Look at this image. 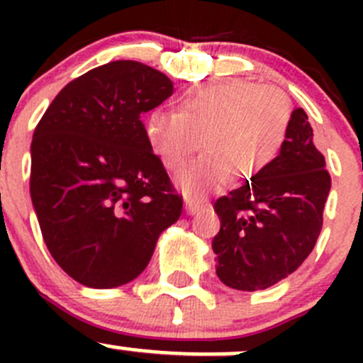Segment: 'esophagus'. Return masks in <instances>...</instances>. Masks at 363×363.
Wrapping results in <instances>:
<instances>
[{
	"label": "esophagus",
	"mask_w": 363,
	"mask_h": 363,
	"mask_svg": "<svg viewBox=\"0 0 363 363\" xmlns=\"http://www.w3.org/2000/svg\"><path fill=\"white\" fill-rule=\"evenodd\" d=\"M203 202L202 200H193V199H188L186 200V211L189 212V214H195L196 211H199L200 207H202Z\"/></svg>",
	"instance_id": "34e87169"
}]
</instances>
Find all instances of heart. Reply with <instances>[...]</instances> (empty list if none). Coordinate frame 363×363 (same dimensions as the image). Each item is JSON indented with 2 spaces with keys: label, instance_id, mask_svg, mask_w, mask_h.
Here are the masks:
<instances>
[{
  "label": "heart",
  "instance_id": "b5f03b06",
  "mask_svg": "<svg viewBox=\"0 0 363 363\" xmlns=\"http://www.w3.org/2000/svg\"><path fill=\"white\" fill-rule=\"evenodd\" d=\"M291 100L281 87L232 79L186 93L179 112L155 108L144 133L164 168L177 172L202 144L205 155L175 179L184 195L250 181L279 155L290 130Z\"/></svg>",
  "mask_w": 363,
  "mask_h": 363
}]
</instances>
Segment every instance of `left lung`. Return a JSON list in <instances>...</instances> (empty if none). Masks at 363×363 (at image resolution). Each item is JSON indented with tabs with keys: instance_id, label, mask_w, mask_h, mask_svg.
<instances>
[{
	"instance_id": "1",
	"label": "left lung",
	"mask_w": 363,
	"mask_h": 363,
	"mask_svg": "<svg viewBox=\"0 0 363 363\" xmlns=\"http://www.w3.org/2000/svg\"><path fill=\"white\" fill-rule=\"evenodd\" d=\"M332 179L302 108L291 113L279 156L214 202L216 274L230 288L265 290L295 272L323 226Z\"/></svg>"
}]
</instances>
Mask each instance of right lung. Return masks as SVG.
<instances>
[{"mask_svg": "<svg viewBox=\"0 0 363 363\" xmlns=\"http://www.w3.org/2000/svg\"><path fill=\"white\" fill-rule=\"evenodd\" d=\"M172 93L158 69L112 61L67 84L36 124L33 207L47 250L84 286L133 281L181 216L182 196L140 121Z\"/></svg>", "mask_w": 363, "mask_h": 363, "instance_id": "1", "label": "right lung"}]
</instances>
